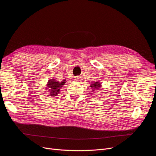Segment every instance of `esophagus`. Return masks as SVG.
<instances>
[{"instance_id":"esophagus-1","label":"esophagus","mask_w":156,"mask_h":156,"mask_svg":"<svg viewBox=\"0 0 156 156\" xmlns=\"http://www.w3.org/2000/svg\"><path fill=\"white\" fill-rule=\"evenodd\" d=\"M75 80H76V81H80V80H81V76H78L75 77Z\"/></svg>"}]
</instances>
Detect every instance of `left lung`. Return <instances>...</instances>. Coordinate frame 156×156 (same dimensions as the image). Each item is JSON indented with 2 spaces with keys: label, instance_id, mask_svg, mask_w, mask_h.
Here are the masks:
<instances>
[{
  "label": "left lung",
  "instance_id": "left-lung-1",
  "mask_svg": "<svg viewBox=\"0 0 156 156\" xmlns=\"http://www.w3.org/2000/svg\"><path fill=\"white\" fill-rule=\"evenodd\" d=\"M91 87V89L92 90V92H95V90H97V88H101L102 87V85L101 83L99 82V81H95L94 83L91 84V85L90 86Z\"/></svg>",
  "mask_w": 156,
  "mask_h": 156
}]
</instances>
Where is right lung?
<instances>
[{"instance_id": "obj_1", "label": "right lung", "mask_w": 156, "mask_h": 156, "mask_svg": "<svg viewBox=\"0 0 156 156\" xmlns=\"http://www.w3.org/2000/svg\"><path fill=\"white\" fill-rule=\"evenodd\" d=\"M66 81L63 80L62 81H59L55 79H50L48 80V82L46 84L45 89L47 92H48V94L51 97L57 95L60 92V90L62 86L66 83Z\"/></svg>"}]
</instances>
